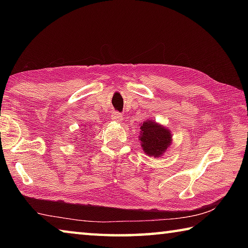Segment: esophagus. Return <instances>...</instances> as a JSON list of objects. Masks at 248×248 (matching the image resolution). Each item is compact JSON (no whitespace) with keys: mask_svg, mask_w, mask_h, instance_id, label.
I'll use <instances>...</instances> for the list:
<instances>
[{"mask_svg":"<svg viewBox=\"0 0 248 248\" xmlns=\"http://www.w3.org/2000/svg\"><path fill=\"white\" fill-rule=\"evenodd\" d=\"M111 119L114 120V121H121L124 119V116L120 114V112H118V111H115V112H112V115H111Z\"/></svg>","mask_w":248,"mask_h":248,"instance_id":"34e87169","label":"esophagus"}]
</instances>
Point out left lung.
Returning <instances> with one entry per match:
<instances>
[{"mask_svg": "<svg viewBox=\"0 0 248 248\" xmlns=\"http://www.w3.org/2000/svg\"><path fill=\"white\" fill-rule=\"evenodd\" d=\"M170 130L153 120H145L140 125L139 141L143 152L151 157H161L171 144Z\"/></svg>", "mask_w": 248, "mask_h": 248, "instance_id": "left-lung-1", "label": "left lung"}]
</instances>
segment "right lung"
<instances>
[{
  "label": "right lung",
  "instance_id": "obj_1",
  "mask_svg": "<svg viewBox=\"0 0 248 248\" xmlns=\"http://www.w3.org/2000/svg\"><path fill=\"white\" fill-rule=\"evenodd\" d=\"M85 131H87V128L86 127H84V129H82V137H81V140H82V138H83V140H84V133H85ZM78 138H75V140H77Z\"/></svg>",
  "mask_w": 248,
  "mask_h": 248
}]
</instances>
